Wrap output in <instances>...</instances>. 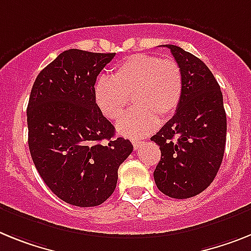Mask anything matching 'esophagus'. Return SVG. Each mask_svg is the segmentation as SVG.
I'll use <instances>...</instances> for the list:
<instances>
[{"label":"esophagus","mask_w":251,"mask_h":251,"mask_svg":"<svg viewBox=\"0 0 251 251\" xmlns=\"http://www.w3.org/2000/svg\"><path fill=\"white\" fill-rule=\"evenodd\" d=\"M143 140H139V139H132V145H134V149L135 151H139L140 149V147L143 145Z\"/></svg>","instance_id":"1"}]
</instances>
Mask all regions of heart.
<instances>
[{"mask_svg": "<svg viewBox=\"0 0 251 251\" xmlns=\"http://www.w3.org/2000/svg\"><path fill=\"white\" fill-rule=\"evenodd\" d=\"M184 80L178 65L154 54L136 53L115 67L112 76H100L94 86V100L104 117L119 121L129 107L134 108L117 126L121 134L140 138L167 121L177 109Z\"/></svg>", "mask_w": 251, "mask_h": 251, "instance_id": "b5f03b06", "label": "heart"}]
</instances>
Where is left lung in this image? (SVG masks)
<instances>
[{"label":"left lung","instance_id":"obj_1","mask_svg":"<svg viewBox=\"0 0 251 251\" xmlns=\"http://www.w3.org/2000/svg\"><path fill=\"white\" fill-rule=\"evenodd\" d=\"M184 89L174 117L151 140L161 149L155 185L175 199H187L213 182L225 153L227 119L221 88L201 58L174 44Z\"/></svg>","mask_w":251,"mask_h":251}]
</instances>
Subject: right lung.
Instances as JSON below:
<instances>
[{"label": "right lung", "instance_id": "add662e5", "mask_svg": "<svg viewBox=\"0 0 251 251\" xmlns=\"http://www.w3.org/2000/svg\"><path fill=\"white\" fill-rule=\"evenodd\" d=\"M115 53L69 50L44 67L29 98L28 144L50 191L76 207H96L116 189L117 171L132 151L94 100V84Z\"/></svg>", "mask_w": 251, "mask_h": 251}]
</instances>
